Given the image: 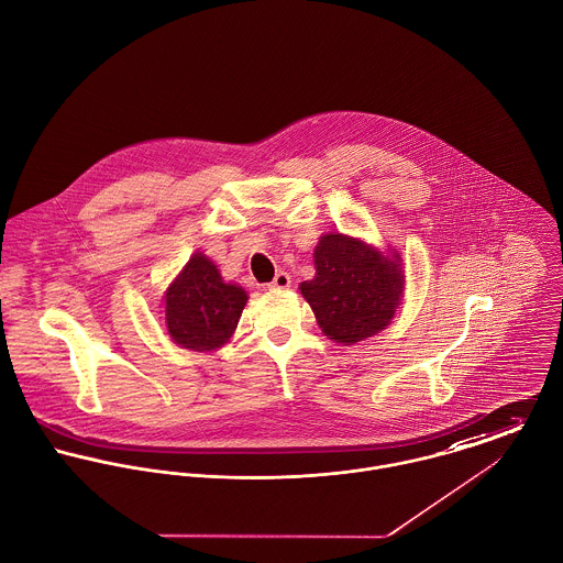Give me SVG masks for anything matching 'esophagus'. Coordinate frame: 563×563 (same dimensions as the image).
I'll list each match as a JSON object with an SVG mask.
<instances>
[{
  "label": "esophagus",
  "instance_id": "esophagus-1",
  "mask_svg": "<svg viewBox=\"0 0 563 563\" xmlns=\"http://www.w3.org/2000/svg\"><path fill=\"white\" fill-rule=\"evenodd\" d=\"M268 288H271V290H286V288H290V275L284 273V271H279V273L275 275V279L268 284Z\"/></svg>",
  "mask_w": 563,
  "mask_h": 563
}]
</instances>
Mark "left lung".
Masks as SVG:
<instances>
[{"label": "left lung", "mask_w": 563, "mask_h": 563, "mask_svg": "<svg viewBox=\"0 0 563 563\" xmlns=\"http://www.w3.org/2000/svg\"><path fill=\"white\" fill-rule=\"evenodd\" d=\"M314 279L299 290L327 338L355 344L395 319L405 286L397 251L384 255L360 239L331 232L314 249Z\"/></svg>", "instance_id": "obj_1"}]
</instances>
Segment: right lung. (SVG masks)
Listing matches in <instances>:
<instances>
[{"label":"right lung","instance_id":"right-lung-1","mask_svg":"<svg viewBox=\"0 0 563 563\" xmlns=\"http://www.w3.org/2000/svg\"><path fill=\"white\" fill-rule=\"evenodd\" d=\"M246 292L225 284L203 253H195L164 295V317L175 344L190 351L223 346L241 321Z\"/></svg>","mask_w":563,"mask_h":563}]
</instances>
